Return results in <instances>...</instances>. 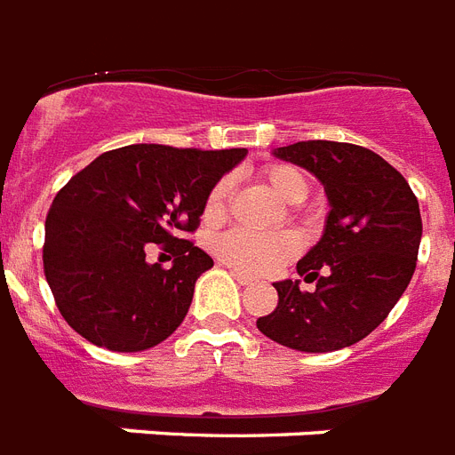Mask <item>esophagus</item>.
Masks as SVG:
<instances>
[{"label": "esophagus", "instance_id": "esophagus-1", "mask_svg": "<svg viewBox=\"0 0 455 455\" xmlns=\"http://www.w3.org/2000/svg\"><path fill=\"white\" fill-rule=\"evenodd\" d=\"M231 274H234V278H235V281H238V283H241V285H250V283H252V278H250L248 274H243V271L231 269Z\"/></svg>", "mask_w": 455, "mask_h": 455}]
</instances>
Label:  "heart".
<instances>
[{"instance_id": "obj_1", "label": "heart", "mask_w": 455, "mask_h": 455, "mask_svg": "<svg viewBox=\"0 0 455 455\" xmlns=\"http://www.w3.org/2000/svg\"><path fill=\"white\" fill-rule=\"evenodd\" d=\"M262 181L288 205H299L309 196V174L291 163H269L262 170ZM234 196V177H221L210 188L205 200V220L221 221L228 212V203ZM214 257L235 271L248 276H264L291 262L298 255L299 241L291 231L274 234H252L243 228H231L214 235L210 241Z\"/></svg>"}]
</instances>
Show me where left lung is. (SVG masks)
Instances as JSON below:
<instances>
[{"label": "left lung", "mask_w": 455, "mask_h": 455, "mask_svg": "<svg viewBox=\"0 0 455 455\" xmlns=\"http://www.w3.org/2000/svg\"><path fill=\"white\" fill-rule=\"evenodd\" d=\"M321 179L331 212L321 241L298 262L299 281L274 283L276 309L257 328L298 352L359 342L387 318L416 271L423 220L416 193L387 160L363 146L298 141L274 151Z\"/></svg>", "instance_id": "8db88e82"}]
</instances>
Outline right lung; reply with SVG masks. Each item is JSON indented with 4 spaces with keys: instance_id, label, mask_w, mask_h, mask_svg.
<instances>
[{
    "instance_id": "right-lung-1",
    "label": "right lung",
    "mask_w": 455,
    "mask_h": 455,
    "mask_svg": "<svg viewBox=\"0 0 455 455\" xmlns=\"http://www.w3.org/2000/svg\"><path fill=\"white\" fill-rule=\"evenodd\" d=\"M245 153L124 146L101 153L56 193L42 259L75 332L113 352H141L177 331L196 281L212 267V257L179 231L200 227L210 188ZM153 247L175 259L170 270L148 262Z\"/></svg>"
}]
</instances>
